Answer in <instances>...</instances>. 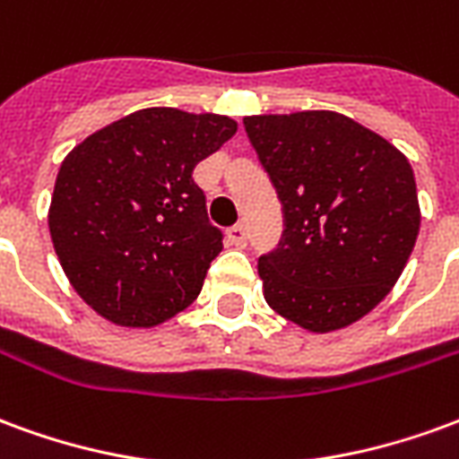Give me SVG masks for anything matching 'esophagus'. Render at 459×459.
<instances>
[{"label":"esophagus","mask_w":459,"mask_h":459,"mask_svg":"<svg viewBox=\"0 0 459 459\" xmlns=\"http://www.w3.org/2000/svg\"><path fill=\"white\" fill-rule=\"evenodd\" d=\"M229 240L230 246H236V248H246V240H248V233H246V226H233L229 229Z\"/></svg>","instance_id":"34e87169"}]
</instances>
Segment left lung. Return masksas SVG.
<instances>
[{"label":"left lung","instance_id":"obj_1","mask_svg":"<svg viewBox=\"0 0 459 459\" xmlns=\"http://www.w3.org/2000/svg\"><path fill=\"white\" fill-rule=\"evenodd\" d=\"M285 211L258 275L270 307L327 334L391 292L420 229L413 167L381 134L332 110L243 117Z\"/></svg>","mask_w":459,"mask_h":459}]
</instances>
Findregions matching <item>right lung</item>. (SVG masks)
Returning <instances> with one entry per match:
<instances>
[{
    "label": "right lung",
    "instance_id": "obj_1",
    "mask_svg": "<svg viewBox=\"0 0 459 459\" xmlns=\"http://www.w3.org/2000/svg\"><path fill=\"white\" fill-rule=\"evenodd\" d=\"M236 130L229 115L144 108L65 154L48 230L71 288L95 315L150 329L199 298L223 243L191 174Z\"/></svg>",
    "mask_w": 459,
    "mask_h": 459
}]
</instances>
